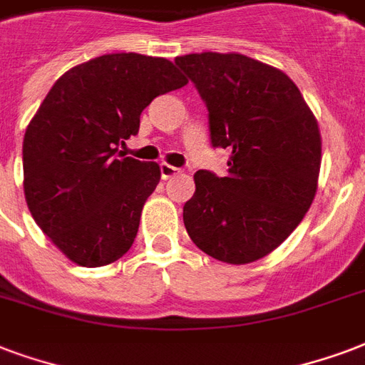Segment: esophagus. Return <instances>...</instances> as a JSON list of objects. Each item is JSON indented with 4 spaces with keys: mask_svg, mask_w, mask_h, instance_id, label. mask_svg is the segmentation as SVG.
Listing matches in <instances>:
<instances>
[{
    "mask_svg": "<svg viewBox=\"0 0 365 365\" xmlns=\"http://www.w3.org/2000/svg\"><path fill=\"white\" fill-rule=\"evenodd\" d=\"M160 169H161V179H165V180H167V179H171V177H175V175H177V173L180 171V169H177V167L169 165V163H165V161L161 163Z\"/></svg>",
    "mask_w": 365,
    "mask_h": 365,
    "instance_id": "obj_1",
    "label": "esophagus"
}]
</instances>
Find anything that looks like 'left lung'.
I'll use <instances>...</instances> for the list:
<instances>
[{
  "label": "left lung",
  "mask_w": 365,
  "mask_h": 365,
  "mask_svg": "<svg viewBox=\"0 0 365 365\" xmlns=\"http://www.w3.org/2000/svg\"><path fill=\"white\" fill-rule=\"evenodd\" d=\"M175 63L207 106L212 144L232 150L227 177L194 175L186 232L219 262L252 264L283 245L316 198V115L283 71L242 53H188Z\"/></svg>",
  "instance_id": "left-lung-1"
}]
</instances>
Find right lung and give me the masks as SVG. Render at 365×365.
Returning a JSON list of instances; mask_svg holds the SVG:
<instances>
[{"mask_svg":"<svg viewBox=\"0 0 365 365\" xmlns=\"http://www.w3.org/2000/svg\"><path fill=\"white\" fill-rule=\"evenodd\" d=\"M186 78L165 57L108 53L57 78L26 127L24 198L36 225L82 267L130 250L142 207L161 179L155 161L125 158L155 96Z\"/></svg>","mask_w":365,"mask_h":365,"instance_id":"1","label":"right lung"}]
</instances>
